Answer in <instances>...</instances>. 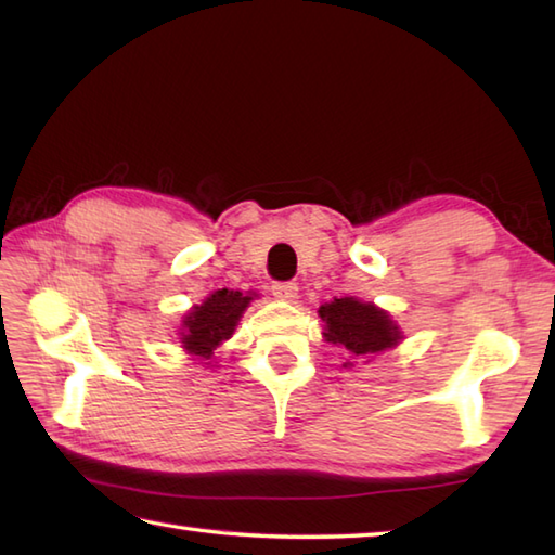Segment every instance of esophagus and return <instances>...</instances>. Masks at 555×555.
<instances>
[{"label": "esophagus", "instance_id": "esophagus-1", "mask_svg": "<svg viewBox=\"0 0 555 555\" xmlns=\"http://www.w3.org/2000/svg\"><path fill=\"white\" fill-rule=\"evenodd\" d=\"M271 293H274V298L291 302L298 296V286L291 284V281H276V284H271Z\"/></svg>", "mask_w": 555, "mask_h": 555}]
</instances>
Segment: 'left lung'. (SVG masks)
Returning a JSON list of instances; mask_svg holds the SVG:
<instances>
[{
	"label": "left lung",
	"mask_w": 555,
	"mask_h": 555,
	"mask_svg": "<svg viewBox=\"0 0 555 555\" xmlns=\"http://www.w3.org/2000/svg\"><path fill=\"white\" fill-rule=\"evenodd\" d=\"M317 312L324 322V338L328 344L344 348L350 360L376 356V352L398 346L403 338V332L391 320V314L376 308L374 302L334 298ZM350 360L344 362V367H352Z\"/></svg>",
	"instance_id": "obj_1"
}]
</instances>
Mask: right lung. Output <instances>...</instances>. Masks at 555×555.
Wrapping results in <instances>:
<instances>
[{"mask_svg":"<svg viewBox=\"0 0 555 555\" xmlns=\"http://www.w3.org/2000/svg\"><path fill=\"white\" fill-rule=\"evenodd\" d=\"M253 298L255 293L221 288L205 298L203 305H195L183 317L181 324V344L188 350V356H195V360H211L215 350L223 340L233 336L235 326H238L241 317Z\"/></svg>","mask_w":555,"mask_h":555,"instance_id":"right-lung-1","label":"right lung"}]
</instances>
